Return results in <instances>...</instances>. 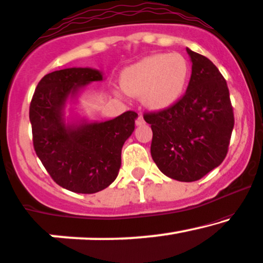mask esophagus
Masks as SVG:
<instances>
[{
  "mask_svg": "<svg viewBox=\"0 0 263 263\" xmlns=\"http://www.w3.org/2000/svg\"><path fill=\"white\" fill-rule=\"evenodd\" d=\"M135 124H137V125H144V124H145V120H144V118H143V116H141V114L138 116L137 120H135Z\"/></svg>",
  "mask_w": 263,
  "mask_h": 263,
  "instance_id": "obj_1",
  "label": "esophagus"
}]
</instances>
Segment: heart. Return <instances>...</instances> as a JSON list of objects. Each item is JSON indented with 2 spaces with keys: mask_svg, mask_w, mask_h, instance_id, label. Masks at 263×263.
Here are the masks:
<instances>
[{
  "mask_svg": "<svg viewBox=\"0 0 263 263\" xmlns=\"http://www.w3.org/2000/svg\"><path fill=\"white\" fill-rule=\"evenodd\" d=\"M187 76V62L181 54H154L126 68L120 83L128 94L141 96L147 108L161 110L180 99Z\"/></svg>",
  "mask_w": 263,
  "mask_h": 263,
  "instance_id": "heart-1",
  "label": "heart"
}]
</instances>
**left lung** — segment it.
Returning <instances> with one entry per match:
<instances>
[{
  "label": "left lung",
  "instance_id": "1",
  "mask_svg": "<svg viewBox=\"0 0 263 263\" xmlns=\"http://www.w3.org/2000/svg\"><path fill=\"white\" fill-rule=\"evenodd\" d=\"M193 70L187 89L175 104L144 114L152 125L150 152L169 178L201 179L226 158L235 118L227 83L205 55L186 48Z\"/></svg>",
  "mask_w": 263,
  "mask_h": 263
}]
</instances>
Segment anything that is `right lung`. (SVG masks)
Here are the masks:
<instances>
[{
    "label": "right lung",
    "mask_w": 263,
    "mask_h": 263,
    "mask_svg": "<svg viewBox=\"0 0 263 263\" xmlns=\"http://www.w3.org/2000/svg\"><path fill=\"white\" fill-rule=\"evenodd\" d=\"M103 81L93 68H66L43 77L29 105L34 152L51 178L78 194H94L117 179L122 147L134 132L138 114L128 110L111 120L66 123L68 99L90 82Z\"/></svg>",
    "instance_id": "right-lung-1"
}]
</instances>
